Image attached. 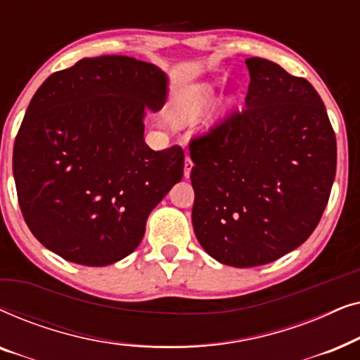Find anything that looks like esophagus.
I'll return each instance as SVG.
<instances>
[{
    "label": "esophagus",
    "mask_w": 360,
    "mask_h": 360,
    "mask_svg": "<svg viewBox=\"0 0 360 360\" xmlns=\"http://www.w3.org/2000/svg\"><path fill=\"white\" fill-rule=\"evenodd\" d=\"M191 169H193V162H191L190 157L186 155V159H185V169H184V175H185V179H188V176H190V174H191Z\"/></svg>",
    "instance_id": "esophagus-1"
}]
</instances>
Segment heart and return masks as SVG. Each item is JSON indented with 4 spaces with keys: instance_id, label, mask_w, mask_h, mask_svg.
Segmentation results:
<instances>
[{
    "instance_id": "1",
    "label": "heart",
    "mask_w": 360,
    "mask_h": 360,
    "mask_svg": "<svg viewBox=\"0 0 360 360\" xmlns=\"http://www.w3.org/2000/svg\"><path fill=\"white\" fill-rule=\"evenodd\" d=\"M210 100H211V91L208 90V88H205V90H201L198 95H196V106H205V105H208L210 103Z\"/></svg>"
}]
</instances>
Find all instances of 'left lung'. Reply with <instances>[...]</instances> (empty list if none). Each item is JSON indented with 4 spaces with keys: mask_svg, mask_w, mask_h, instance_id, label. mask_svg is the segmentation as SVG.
<instances>
[{
    "mask_svg": "<svg viewBox=\"0 0 360 360\" xmlns=\"http://www.w3.org/2000/svg\"><path fill=\"white\" fill-rule=\"evenodd\" d=\"M245 65V106L190 141L196 239L218 262L239 269L302 245L336 175V136L311 83L265 58Z\"/></svg>",
    "mask_w": 360,
    "mask_h": 360,
    "instance_id": "8db88e82",
    "label": "left lung"
}]
</instances>
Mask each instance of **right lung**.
<instances>
[{
  "label": "right lung",
  "instance_id": "add662e5",
  "mask_svg": "<svg viewBox=\"0 0 360 360\" xmlns=\"http://www.w3.org/2000/svg\"><path fill=\"white\" fill-rule=\"evenodd\" d=\"M167 75L126 56L82 58L52 73L29 103L13 150L24 221L44 248L103 267L141 244L146 221L184 176L180 146L144 142Z\"/></svg>",
  "mask_w": 360,
  "mask_h": 360
}]
</instances>
